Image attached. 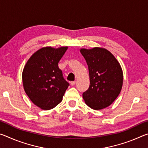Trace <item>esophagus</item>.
I'll use <instances>...</instances> for the list:
<instances>
[{
	"label": "esophagus",
	"instance_id": "esophagus-1",
	"mask_svg": "<svg viewBox=\"0 0 148 148\" xmlns=\"http://www.w3.org/2000/svg\"><path fill=\"white\" fill-rule=\"evenodd\" d=\"M75 84H76V82H75V81H72V82H71V84L72 85V86H74Z\"/></svg>",
	"mask_w": 148,
	"mask_h": 148
}]
</instances>
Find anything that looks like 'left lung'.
Returning <instances> with one entry per match:
<instances>
[{"label": "left lung", "instance_id": "1", "mask_svg": "<svg viewBox=\"0 0 148 148\" xmlns=\"http://www.w3.org/2000/svg\"><path fill=\"white\" fill-rule=\"evenodd\" d=\"M80 52L87 62L90 79L89 87L83 92V98L92 109L105 108L116 100L121 90V67L106 49H81Z\"/></svg>", "mask_w": 148, "mask_h": 148}]
</instances>
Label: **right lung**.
I'll use <instances>...</instances> for the list:
<instances>
[{"label": "right lung", "instance_id": "obj_1", "mask_svg": "<svg viewBox=\"0 0 148 148\" xmlns=\"http://www.w3.org/2000/svg\"><path fill=\"white\" fill-rule=\"evenodd\" d=\"M68 47H43L30 57L22 79L27 96L42 110H51L62 101L69 86L58 63Z\"/></svg>", "mask_w": 148, "mask_h": 148}]
</instances>
